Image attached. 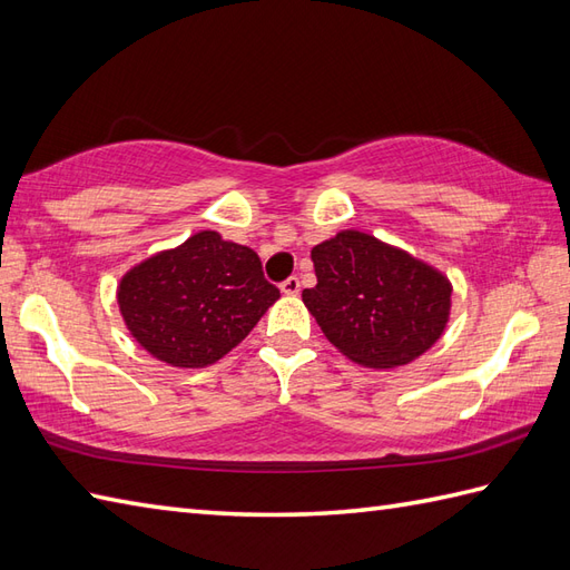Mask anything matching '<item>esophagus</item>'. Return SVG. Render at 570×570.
<instances>
[{
    "label": "esophagus",
    "mask_w": 570,
    "mask_h": 570,
    "mask_svg": "<svg viewBox=\"0 0 570 570\" xmlns=\"http://www.w3.org/2000/svg\"><path fill=\"white\" fill-rule=\"evenodd\" d=\"M299 287H302V285H299V277H297V275H289L287 281L281 283V289H283L285 295H297Z\"/></svg>",
    "instance_id": "obj_1"
}]
</instances>
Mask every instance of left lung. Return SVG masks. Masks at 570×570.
Listing matches in <instances>:
<instances>
[{"label": "left lung", "mask_w": 570, "mask_h": 570, "mask_svg": "<svg viewBox=\"0 0 570 570\" xmlns=\"http://www.w3.org/2000/svg\"><path fill=\"white\" fill-rule=\"evenodd\" d=\"M316 285L302 299L353 363L390 370L433 345L450 318L452 285L396 246L345 229L312 248Z\"/></svg>", "instance_id": "1"}]
</instances>
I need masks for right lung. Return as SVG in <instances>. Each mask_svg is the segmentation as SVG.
Returning a JSON list of instances; mask_svg holds the SVG:
<instances>
[{
    "instance_id": "right-lung-1",
    "label": "right lung",
    "mask_w": 570,
    "mask_h": 570,
    "mask_svg": "<svg viewBox=\"0 0 570 570\" xmlns=\"http://www.w3.org/2000/svg\"><path fill=\"white\" fill-rule=\"evenodd\" d=\"M281 289L254 248L198 232L130 268L118 307L132 338L174 367H205L239 345Z\"/></svg>"
}]
</instances>
